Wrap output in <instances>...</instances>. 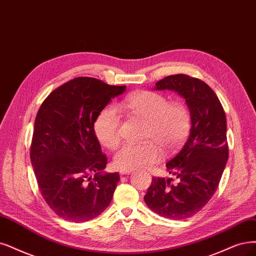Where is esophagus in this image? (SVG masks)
Here are the masks:
<instances>
[{
  "label": "esophagus",
  "mask_w": 256,
  "mask_h": 256,
  "mask_svg": "<svg viewBox=\"0 0 256 256\" xmlns=\"http://www.w3.org/2000/svg\"><path fill=\"white\" fill-rule=\"evenodd\" d=\"M132 172H133V170H120L119 173L120 175H130Z\"/></svg>",
  "instance_id": "1"
}]
</instances>
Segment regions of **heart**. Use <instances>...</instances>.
I'll use <instances>...</instances> for the list:
<instances>
[{
  "instance_id": "1",
  "label": "heart",
  "mask_w": 256,
  "mask_h": 256,
  "mask_svg": "<svg viewBox=\"0 0 256 256\" xmlns=\"http://www.w3.org/2000/svg\"><path fill=\"white\" fill-rule=\"evenodd\" d=\"M122 106L148 121L144 144H124L114 156V162L121 170H135L162 158V150H170L186 137L191 116L182 102H171L164 94L154 92H138L130 94ZM98 140L108 148L118 146L121 139V118L116 106L103 108L94 123Z\"/></svg>"
}]
</instances>
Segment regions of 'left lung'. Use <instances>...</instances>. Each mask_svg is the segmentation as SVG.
Returning <instances> with one entry per match:
<instances>
[{
  "label": "left lung",
  "instance_id": "left-lung-1",
  "mask_svg": "<svg viewBox=\"0 0 256 256\" xmlns=\"http://www.w3.org/2000/svg\"><path fill=\"white\" fill-rule=\"evenodd\" d=\"M156 90H173L186 100L191 130L180 150L166 162L178 178L153 177L144 202L156 214L186 220L200 212L217 190L229 157L226 120L220 99L204 81L178 74L156 83Z\"/></svg>",
  "mask_w": 256,
  "mask_h": 256
}]
</instances>
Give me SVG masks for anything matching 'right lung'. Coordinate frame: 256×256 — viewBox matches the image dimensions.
I'll use <instances>...</instances> for the list:
<instances>
[{
  "mask_svg": "<svg viewBox=\"0 0 256 256\" xmlns=\"http://www.w3.org/2000/svg\"><path fill=\"white\" fill-rule=\"evenodd\" d=\"M126 88L94 78H76L54 90L36 114L32 164L46 204L65 220H92L112 202L120 176L103 172L108 158L94 123Z\"/></svg>",
  "mask_w": 256,
  "mask_h": 256,
  "instance_id": "add662e5",
  "label": "right lung"
}]
</instances>
